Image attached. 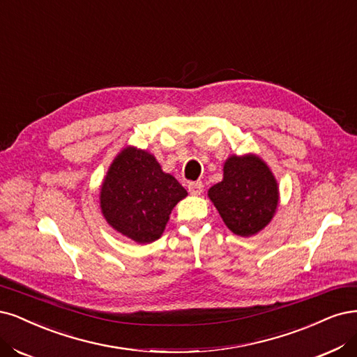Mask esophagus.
Instances as JSON below:
<instances>
[{"label": "esophagus", "mask_w": 357, "mask_h": 357, "mask_svg": "<svg viewBox=\"0 0 357 357\" xmlns=\"http://www.w3.org/2000/svg\"><path fill=\"white\" fill-rule=\"evenodd\" d=\"M188 189L190 195H201L204 190V184L202 181H190L188 184Z\"/></svg>", "instance_id": "obj_1"}]
</instances>
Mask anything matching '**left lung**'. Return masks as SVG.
<instances>
[{"label": "left lung", "instance_id": "8db88e82", "mask_svg": "<svg viewBox=\"0 0 357 357\" xmlns=\"http://www.w3.org/2000/svg\"><path fill=\"white\" fill-rule=\"evenodd\" d=\"M225 225L239 236H252L273 218L279 202L278 181L263 159L248 153L231 155L223 180L208 190Z\"/></svg>", "mask_w": 357, "mask_h": 357}]
</instances>
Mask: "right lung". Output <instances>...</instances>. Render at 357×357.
Listing matches in <instances>:
<instances>
[{
	"mask_svg": "<svg viewBox=\"0 0 357 357\" xmlns=\"http://www.w3.org/2000/svg\"><path fill=\"white\" fill-rule=\"evenodd\" d=\"M188 192L149 152L128 146L110 164L100 189L107 223L137 243L161 238L173 208Z\"/></svg>",
	"mask_w": 357,
	"mask_h": 357,
	"instance_id": "obj_1",
	"label": "right lung"
}]
</instances>
